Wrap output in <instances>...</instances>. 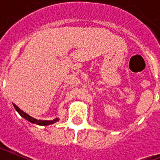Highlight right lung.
Wrapping results in <instances>:
<instances>
[{
    "label": "right lung",
    "instance_id": "1",
    "mask_svg": "<svg viewBox=\"0 0 160 160\" xmlns=\"http://www.w3.org/2000/svg\"><path fill=\"white\" fill-rule=\"evenodd\" d=\"M13 106H14V107H15V109L17 110V112H18L19 114H20L21 117H22L23 118H25V119H27L28 121H29L30 122H32V123H34V124H37V125H40V126H47V125H50V124H53L54 123V122H56L57 121H58V118H56V119H54V120L53 121H42V120H37V119H35V118H32V117H30L29 115H28L27 113H25L24 112H22V110L19 109L16 105L13 104Z\"/></svg>",
    "mask_w": 160,
    "mask_h": 160
}]
</instances>
